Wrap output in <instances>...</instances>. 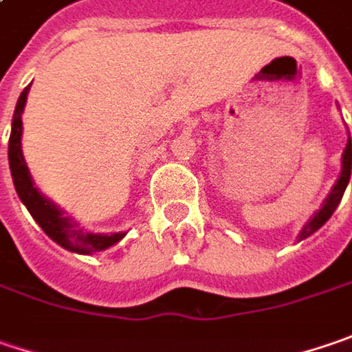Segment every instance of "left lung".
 <instances>
[{"label":"left lung","instance_id":"8db88e82","mask_svg":"<svg viewBox=\"0 0 352 352\" xmlns=\"http://www.w3.org/2000/svg\"><path fill=\"white\" fill-rule=\"evenodd\" d=\"M351 170H352V142L351 138H349V142H346V148H344L343 154V170H341V176H339V180H337V184L333 186V190H331V194L327 196L325 204H323V208L307 221V226L301 230V234H299V239L297 241H301V239H305L309 237L313 232H317L323 223H325L331 216H333V212H335V208L339 206L341 202V198H343L344 190H346V184H349V180H351Z\"/></svg>","mask_w":352,"mask_h":352}]
</instances>
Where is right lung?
I'll use <instances>...</instances> for the list:
<instances>
[{
  "label": "right lung",
  "instance_id": "1",
  "mask_svg": "<svg viewBox=\"0 0 352 352\" xmlns=\"http://www.w3.org/2000/svg\"><path fill=\"white\" fill-rule=\"evenodd\" d=\"M29 87L23 89L21 97L17 100V107L13 113V122H11V134H9V168H11V178H13L15 190L19 194V200L25 204L29 214L41 226L45 234L53 241H57L59 245H63L65 250H71L77 254L102 252V250L115 245L118 239L124 237V234H111L109 236V234H87V232H82L75 221L69 220L55 204L49 202L33 186L23 152H21V132H23L21 113H23V107L27 102Z\"/></svg>",
  "mask_w": 352,
  "mask_h": 352
}]
</instances>
